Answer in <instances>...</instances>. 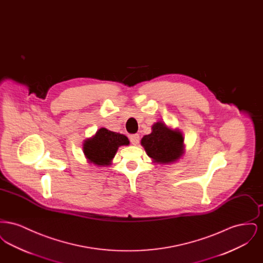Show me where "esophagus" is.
<instances>
[{
  "label": "esophagus",
  "mask_w": 263,
  "mask_h": 263,
  "mask_svg": "<svg viewBox=\"0 0 263 263\" xmlns=\"http://www.w3.org/2000/svg\"><path fill=\"white\" fill-rule=\"evenodd\" d=\"M130 141L133 145H138L139 141H140V136L138 134H133L130 136Z\"/></svg>",
  "instance_id": "34e87169"
}]
</instances>
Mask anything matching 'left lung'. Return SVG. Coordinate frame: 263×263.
Listing matches in <instances>:
<instances>
[{"mask_svg":"<svg viewBox=\"0 0 263 263\" xmlns=\"http://www.w3.org/2000/svg\"><path fill=\"white\" fill-rule=\"evenodd\" d=\"M141 145L153 163H175L184 153L181 132L168 128L162 121L152 126V133L142 138Z\"/></svg>","mask_w":263,"mask_h":263,"instance_id":"left-lung-1","label":"left lung"}]
</instances>
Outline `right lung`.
<instances>
[{"instance_id":"right-lung-1","label":"right lung","mask_w":263,"mask_h":263,"mask_svg":"<svg viewBox=\"0 0 263 263\" xmlns=\"http://www.w3.org/2000/svg\"><path fill=\"white\" fill-rule=\"evenodd\" d=\"M129 145L125 135L112 132L106 128H100L95 136L84 142V154L88 163L97 165H109L120 146Z\"/></svg>"}]
</instances>
